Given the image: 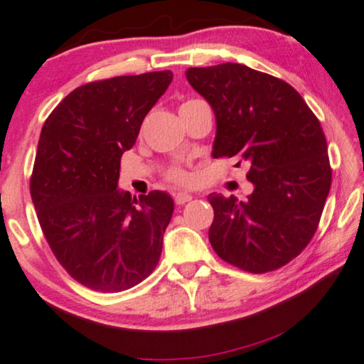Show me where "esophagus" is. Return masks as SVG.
<instances>
[{
  "label": "esophagus",
  "mask_w": 364,
  "mask_h": 364,
  "mask_svg": "<svg viewBox=\"0 0 364 364\" xmlns=\"http://www.w3.org/2000/svg\"><path fill=\"white\" fill-rule=\"evenodd\" d=\"M191 199H193V196H191V194H188V193H175V203L180 204V205L189 203Z\"/></svg>",
  "instance_id": "34e87169"
}]
</instances>
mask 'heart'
Masks as SVG:
<instances>
[{
  "instance_id": "heart-1",
  "label": "heart",
  "mask_w": 364,
  "mask_h": 364,
  "mask_svg": "<svg viewBox=\"0 0 364 364\" xmlns=\"http://www.w3.org/2000/svg\"><path fill=\"white\" fill-rule=\"evenodd\" d=\"M191 102H196V101H188V102H184V105H191ZM166 178L175 184H188L189 181H191V175H189L186 170H183V168H180V166H175V168H171V170H168Z\"/></svg>"
}]
</instances>
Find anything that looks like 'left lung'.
<instances>
[{"label":"left lung","instance_id":"8db88e82","mask_svg":"<svg viewBox=\"0 0 364 364\" xmlns=\"http://www.w3.org/2000/svg\"><path fill=\"white\" fill-rule=\"evenodd\" d=\"M189 85L215 116L213 156L250 165L252 194H209V242L224 262L268 273L296 258L317 230L332 168L318 119L286 81L247 65L188 68Z\"/></svg>","mask_w":364,"mask_h":364}]
</instances>
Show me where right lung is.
Returning <instances> with one entry per match:
<instances>
[{
    "label": "right lung",
    "mask_w": 364,
    "mask_h": 364,
    "mask_svg": "<svg viewBox=\"0 0 364 364\" xmlns=\"http://www.w3.org/2000/svg\"><path fill=\"white\" fill-rule=\"evenodd\" d=\"M173 80L170 70L73 90L43 122L31 196L50 250L90 289L121 292L159 264L175 203L117 188L124 151Z\"/></svg>",
    "instance_id": "obj_1"
}]
</instances>
